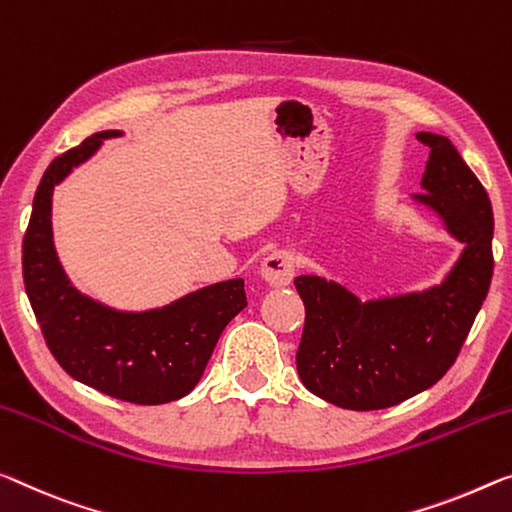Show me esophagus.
Instances as JSON below:
<instances>
[{
  "label": "esophagus",
  "mask_w": 512,
  "mask_h": 512,
  "mask_svg": "<svg viewBox=\"0 0 512 512\" xmlns=\"http://www.w3.org/2000/svg\"><path fill=\"white\" fill-rule=\"evenodd\" d=\"M295 258L288 251H272L261 265V277L270 283V286H288L295 277Z\"/></svg>",
  "instance_id": "1"
}]
</instances>
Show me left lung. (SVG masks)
<instances>
[{"label":"left lung","instance_id":"left-lung-1","mask_svg":"<svg viewBox=\"0 0 512 512\" xmlns=\"http://www.w3.org/2000/svg\"><path fill=\"white\" fill-rule=\"evenodd\" d=\"M430 148L414 194L442 217L465 249L439 286L423 293L359 302L316 274L295 279L306 318L297 373L304 387L343 410H384L430 389L458 359L492 281V203L455 146L419 132Z\"/></svg>","mask_w":512,"mask_h":512}]
</instances>
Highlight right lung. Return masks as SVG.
Wrapping results in <instances>:
<instances>
[{
  "label": "right lung",
  "mask_w": 512,
  "mask_h": 512,
  "mask_svg": "<svg viewBox=\"0 0 512 512\" xmlns=\"http://www.w3.org/2000/svg\"><path fill=\"white\" fill-rule=\"evenodd\" d=\"M119 135L96 132L47 167L22 240V279L47 348L70 377L128 403L162 405L199 384L224 327L247 306L245 281L212 283L141 313L109 309L68 281L52 242L54 185Z\"/></svg>",
  "instance_id": "obj_1"
}]
</instances>
